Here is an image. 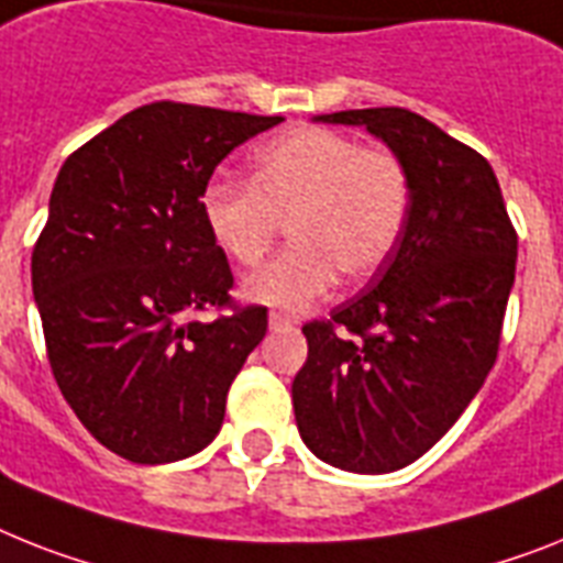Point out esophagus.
I'll use <instances>...</instances> for the list:
<instances>
[{"instance_id": "esophagus-1", "label": "esophagus", "mask_w": 563, "mask_h": 563, "mask_svg": "<svg viewBox=\"0 0 563 563\" xmlns=\"http://www.w3.org/2000/svg\"><path fill=\"white\" fill-rule=\"evenodd\" d=\"M292 319L287 313H282V310H273L271 313V331H282V328H290Z\"/></svg>"}]
</instances>
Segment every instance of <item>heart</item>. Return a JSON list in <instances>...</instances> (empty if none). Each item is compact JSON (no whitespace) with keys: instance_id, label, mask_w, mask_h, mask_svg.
<instances>
[{"instance_id":"obj_1","label":"heart","mask_w":563,"mask_h":563,"mask_svg":"<svg viewBox=\"0 0 563 563\" xmlns=\"http://www.w3.org/2000/svg\"><path fill=\"white\" fill-rule=\"evenodd\" d=\"M411 212V175L391 148L362 146L331 129H292L253 155L250 184L203 195V224L241 267L271 253L282 221L292 247L244 282L250 301L305 310L345 273L368 282L397 250Z\"/></svg>"}]
</instances>
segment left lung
Returning a JSON list of instances; mask_svg holds the SVG:
<instances>
[{"instance_id":"left-lung-1","label":"left lung","mask_w":563,"mask_h":563,"mask_svg":"<svg viewBox=\"0 0 563 563\" xmlns=\"http://www.w3.org/2000/svg\"><path fill=\"white\" fill-rule=\"evenodd\" d=\"M319 123L365 125L402 157L411 212L365 292L308 322L292 379L310 452L356 475L415 463L452 429L498 360L518 235L489 161L408 109H351ZM342 327L351 338H339Z\"/></svg>"}]
</instances>
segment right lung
<instances>
[{
    "label": "right lung",
    "mask_w": 563,
    "mask_h": 563,
    "mask_svg": "<svg viewBox=\"0 0 563 563\" xmlns=\"http://www.w3.org/2000/svg\"><path fill=\"white\" fill-rule=\"evenodd\" d=\"M282 120L161 100L59 169L31 255L34 299L65 402L120 457L172 463L221 431L267 308L232 305L201 198L232 148ZM201 309L228 313L201 323Z\"/></svg>",
    "instance_id": "right-lung-1"
}]
</instances>
